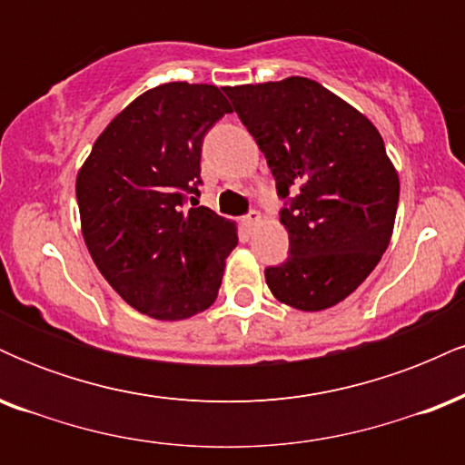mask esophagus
<instances>
[{
    "instance_id": "34e87169",
    "label": "esophagus",
    "mask_w": 465,
    "mask_h": 465,
    "mask_svg": "<svg viewBox=\"0 0 465 465\" xmlns=\"http://www.w3.org/2000/svg\"><path fill=\"white\" fill-rule=\"evenodd\" d=\"M260 221H262V216H260V212H249L247 216L242 218V225L247 227V229H253V227H258L260 225Z\"/></svg>"
}]
</instances>
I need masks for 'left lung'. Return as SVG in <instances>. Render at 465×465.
<instances>
[{
    "instance_id": "8db88e82",
    "label": "left lung",
    "mask_w": 465,
    "mask_h": 465,
    "mask_svg": "<svg viewBox=\"0 0 465 465\" xmlns=\"http://www.w3.org/2000/svg\"><path fill=\"white\" fill-rule=\"evenodd\" d=\"M273 173L291 255L264 271L277 302L332 308L376 269L396 223L400 179L381 133L317 80L225 87Z\"/></svg>"
}]
</instances>
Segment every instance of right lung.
<instances>
[{
	"instance_id": "1",
	"label": "right lung",
	"mask_w": 465,
	"mask_h": 465,
	"mask_svg": "<svg viewBox=\"0 0 465 465\" xmlns=\"http://www.w3.org/2000/svg\"><path fill=\"white\" fill-rule=\"evenodd\" d=\"M232 104L216 84L165 83L137 95L80 165V229L95 266L129 306L159 322L216 302L236 223L185 210L201 183V143Z\"/></svg>"
}]
</instances>
